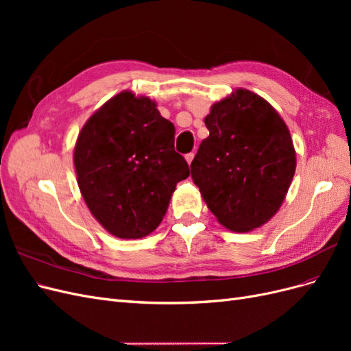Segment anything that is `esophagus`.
Wrapping results in <instances>:
<instances>
[{"label": "esophagus", "instance_id": "esophagus-1", "mask_svg": "<svg viewBox=\"0 0 351 351\" xmlns=\"http://www.w3.org/2000/svg\"><path fill=\"white\" fill-rule=\"evenodd\" d=\"M193 158H195V154H193V152H190V154H186V161H187L189 164H192V161H193Z\"/></svg>", "mask_w": 351, "mask_h": 351}]
</instances>
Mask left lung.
I'll return each instance as SVG.
<instances>
[{
  "label": "left lung",
  "instance_id": "1",
  "mask_svg": "<svg viewBox=\"0 0 351 351\" xmlns=\"http://www.w3.org/2000/svg\"><path fill=\"white\" fill-rule=\"evenodd\" d=\"M190 165L208 208L231 231H250L269 221L295 171L291 136L278 112L246 89L212 105Z\"/></svg>",
  "mask_w": 351,
  "mask_h": 351
}]
</instances>
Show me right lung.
<instances>
[{
  "instance_id": "1",
  "label": "right lung",
  "mask_w": 351,
  "mask_h": 351,
  "mask_svg": "<svg viewBox=\"0 0 351 351\" xmlns=\"http://www.w3.org/2000/svg\"><path fill=\"white\" fill-rule=\"evenodd\" d=\"M174 133L155 102L130 92L115 95L83 125L74 149L77 184L92 215L115 237L152 232L177 183L189 177Z\"/></svg>"
}]
</instances>
